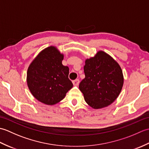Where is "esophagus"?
I'll return each instance as SVG.
<instances>
[{
    "label": "esophagus",
    "instance_id": "34e87169",
    "mask_svg": "<svg viewBox=\"0 0 149 149\" xmlns=\"http://www.w3.org/2000/svg\"><path fill=\"white\" fill-rule=\"evenodd\" d=\"M79 84V79H75L74 81H73V84L74 85V86H78Z\"/></svg>",
    "mask_w": 149,
    "mask_h": 149
}]
</instances>
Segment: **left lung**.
<instances>
[{"label":"left lung","instance_id":"left-lung-1","mask_svg":"<svg viewBox=\"0 0 149 149\" xmlns=\"http://www.w3.org/2000/svg\"><path fill=\"white\" fill-rule=\"evenodd\" d=\"M85 78L79 84L84 100L93 109L111 104L118 97L123 84L119 64L111 56L100 50L87 59L84 66Z\"/></svg>","mask_w":149,"mask_h":149}]
</instances>
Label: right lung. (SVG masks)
I'll return each mask as SVG.
<instances>
[{"label":"right lung","mask_w":149,"mask_h":149,"mask_svg":"<svg viewBox=\"0 0 149 149\" xmlns=\"http://www.w3.org/2000/svg\"><path fill=\"white\" fill-rule=\"evenodd\" d=\"M64 58L56 47L42 50L31 62L27 72L28 88L34 97L47 105L62 100L73 87L69 68L62 64Z\"/></svg>","instance_id":"right-lung-1"}]
</instances>
